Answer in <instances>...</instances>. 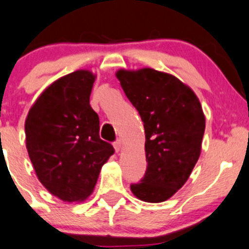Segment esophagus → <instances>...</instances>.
<instances>
[{
    "mask_svg": "<svg viewBox=\"0 0 249 249\" xmlns=\"http://www.w3.org/2000/svg\"><path fill=\"white\" fill-rule=\"evenodd\" d=\"M113 147H115L116 152H120V150L122 149V141H116V142L113 143Z\"/></svg>",
    "mask_w": 249,
    "mask_h": 249,
    "instance_id": "1",
    "label": "esophagus"
}]
</instances>
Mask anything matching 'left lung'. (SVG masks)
Wrapping results in <instances>:
<instances>
[{"label": "left lung", "instance_id": "obj_1", "mask_svg": "<svg viewBox=\"0 0 249 249\" xmlns=\"http://www.w3.org/2000/svg\"><path fill=\"white\" fill-rule=\"evenodd\" d=\"M116 77L144 124L147 172L131 190L142 201L163 202L182 188L199 160L205 132L201 104L168 72L120 69Z\"/></svg>", "mask_w": 249, "mask_h": 249}]
</instances>
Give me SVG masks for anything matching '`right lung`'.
I'll return each instance as SVG.
<instances>
[{"label": "right lung", "instance_id": "right-lung-1", "mask_svg": "<svg viewBox=\"0 0 249 249\" xmlns=\"http://www.w3.org/2000/svg\"><path fill=\"white\" fill-rule=\"evenodd\" d=\"M96 75L76 70L44 89L27 115L26 147L42 185L64 202L92 194L101 168L115 149L100 138L90 106Z\"/></svg>", "mask_w": 249, "mask_h": 249}]
</instances>
